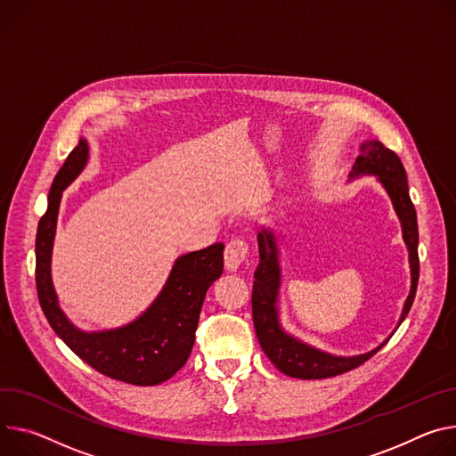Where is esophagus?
<instances>
[{
	"instance_id": "1",
	"label": "esophagus",
	"mask_w": 456,
	"mask_h": 456,
	"mask_svg": "<svg viewBox=\"0 0 456 456\" xmlns=\"http://www.w3.org/2000/svg\"><path fill=\"white\" fill-rule=\"evenodd\" d=\"M247 255H249V247H247L243 238H234L227 243L225 253H224V262L227 271H236L240 265L247 260Z\"/></svg>"
}]
</instances>
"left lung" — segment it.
Listing matches in <instances>:
<instances>
[{"label": "left lung", "mask_w": 456, "mask_h": 456, "mask_svg": "<svg viewBox=\"0 0 456 456\" xmlns=\"http://www.w3.org/2000/svg\"><path fill=\"white\" fill-rule=\"evenodd\" d=\"M360 176H375L377 182L386 189L391 198L393 209L402 225V238L409 253V269H411V289L403 302V309L400 320L395 329L405 320L412 300L417 295L419 285V224L417 211L412 207L407 187V175L400 158L379 140H369L360 143V156L356 158L353 171L349 173V180H356ZM258 253L260 264L255 271L253 281V320L258 342L267 354V358L280 369L283 375L302 379V380H320L330 379L347 372L363 362H367L372 354H377L395 335L393 333L375 349L363 354L354 356H340L322 351L291 333H287L280 322V285H281V267H280V245L278 236L269 227H260L258 231Z\"/></svg>", "instance_id": "8db88e82"}]
</instances>
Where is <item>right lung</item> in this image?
Returning <instances> with one entry per match:
<instances>
[{"label": "right lung", "instance_id": "1", "mask_svg": "<svg viewBox=\"0 0 456 456\" xmlns=\"http://www.w3.org/2000/svg\"><path fill=\"white\" fill-rule=\"evenodd\" d=\"M89 161V143L79 138L58 171L47 213L36 234V289L54 333L102 375L133 386H156L185 365L194 346L200 311L215 280L224 273V243L182 255L152 304L133 322L103 330L76 327L60 307L53 283V247L63 191Z\"/></svg>", "mask_w": 456, "mask_h": 456}]
</instances>
